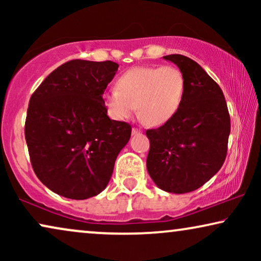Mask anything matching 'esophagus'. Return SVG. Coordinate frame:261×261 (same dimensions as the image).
I'll list each match as a JSON object with an SVG mask.
<instances>
[{
    "mask_svg": "<svg viewBox=\"0 0 261 261\" xmlns=\"http://www.w3.org/2000/svg\"><path fill=\"white\" fill-rule=\"evenodd\" d=\"M140 133H141V130L138 129V128H133V129H132V134H133V135H137V134H140Z\"/></svg>",
    "mask_w": 261,
    "mask_h": 261,
    "instance_id": "esophagus-1",
    "label": "esophagus"
}]
</instances>
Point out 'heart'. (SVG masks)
Masks as SVG:
<instances>
[{
  "label": "heart",
  "instance_id": "heart-1",
  "mask_svg": "<svg viewBox=\"0 0 261 261\" xmlns=\"http://www.w3.org/2000/svg\"><path fill=\"white\" fill-rule=\"evenodd\" d=\"M185 91V78L174 66L133 67L117 81V89L105 95L113 119H129L138 115L147 126H162L179 110Z\"/></svg>",
  "mask_w": 261,
  "mask_h": 261
}]
</instances>
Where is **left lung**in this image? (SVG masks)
<instances>
[{
  "label": "left lung",
  "mask_w": 261,
  "mask_h": 261,
  "mask_svg": "<svg viewBox=\"0 0 261 261\" xmlns=\"http://www.w3.org/2000/svg\"><path fill=\"white\" fill-rule=\"evenodd\" d=\"M163 58L179 67L185 91L176 115L146 132L149 139L146 166L159 189L187 194L201 188L222 167L230 117L219 84L195 60L181 55Z\"/></svg>",
  "instance_id": "8db88e82"
}]
</instances>
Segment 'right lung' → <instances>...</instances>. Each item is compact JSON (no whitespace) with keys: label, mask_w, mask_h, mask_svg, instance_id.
<instances>
[{"label":"right lung","mask_w":261,"mask_h":261,"mask_svg":"<svg viewBox=\"0 0 261 261\" xmlns=\"http://www.w3.org/2000/svg\"><path fill=\"white\" fill-rule=\"evenodd\" d=\"M119 64L70 60L52 71L30 99L24 137L32 166L49 190L87 199L108 185L132 127L110 120L103 94Z\"/></svg>","instance_id":"1"}]
</instances>
